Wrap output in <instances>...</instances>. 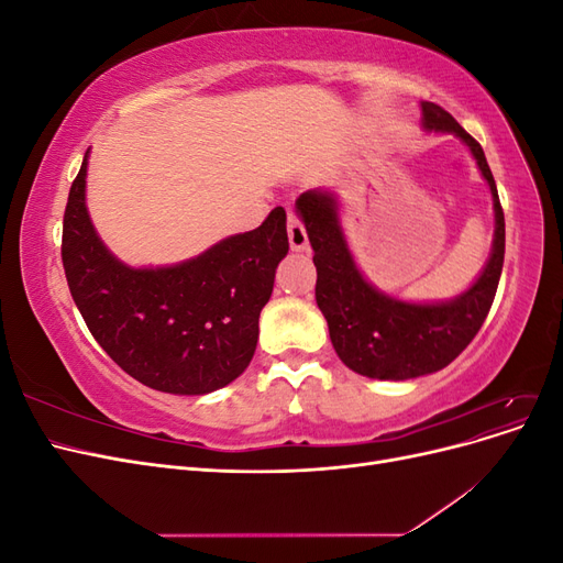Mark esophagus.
<instances>
[{"label":"esophagus","instance_id":"esophagus-1","mask_svg":"<svg viewBox=\"0 0 563 563\" xmlns=\"http://www.w3.org/2000/svg\"><path fill=\"white\" fill-rule=\"evenodd\" d=\"M286 230H288V242H291V249L294 251H305L308 249V230H305V225L298 220V216L294 211H288V218H286Z\"/></svg>","mask_w":563,"mask_h":563}]
</instances>
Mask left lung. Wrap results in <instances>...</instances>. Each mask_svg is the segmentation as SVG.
Returning <instances> with one entry per match:
<instances>
[{
    "label": "left lung",
    "instance_id": "obj_1",
    "mask_svg": "<svg viewBox=\"0 0 563 563\" xmlns=\"http://www.w3.org/2000/svg\"><path fill=\"white\" fill-rule=\"evenodd\" d=\"M422 122L424 129L451 131L467 143L490 185L496 209L490 261L460 298L439 305H411L378 294L352 261L333 197L310 190L296 201L314 249V296L327 317L331 343L345 366L378 380L418 378L449 366L486 321L505 261V213L482 145L434 103H422Z\"/></svg>",
    "mask_w": 563,
    "mask_h": 563
}]
</instances>
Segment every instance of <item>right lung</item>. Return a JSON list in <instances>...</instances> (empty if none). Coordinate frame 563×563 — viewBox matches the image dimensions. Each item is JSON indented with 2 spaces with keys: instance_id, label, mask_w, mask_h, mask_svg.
<instances>
[{
  "instance_id": "right-lung-1",
  "label": "right lung",
  "mask_w": 563,
  "mask_h": 563,
  "mask_svg": "<svg viewBox=\"0 0 563 563\" xmlns=\"http://www.w3.org/2000/svg\"><path fill=\"white\" fill-rule=\"evenodd\" d=\"M84 185L87 157L67 195L60 255L73 300L98 345L131 378L172 395H207L242 376L275 269L288 253L284 209L192 261L133 269L98 240Z\"/></svg>"
}]
</instances>
